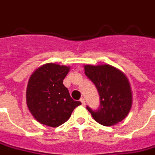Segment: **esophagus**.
<instances>
[{
	"label": "esophagus",
	"mask_w": 155,
	"mask_h": 155,
	"mask_svg": "<svg viewBox=\"0 0 155 155\" xmlns=\"http://www.w3.org/2000/svg\"><path fill=\"white\" fill-rule=\"evenodd\" d=\"M81 104H82V105H83V106H85V99H84V98H81Z\"/></svg>",
	"instance_id": "esophagus-1"
}]
</instances>
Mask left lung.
Returning <instances> with one entry per match:
<instances>
[{"instance_id":"obj_1","label":"left lung","mask_w":155,"mask_h":155,"mask_svg":"<svg viewBox=\"0 0 155 155\" xmlns=\"http://www.w3.org/2000/svg\"><path fill=\"white\" fill-rule=\"evenodd\" d=\"M85 74L96 85L101 105L97 111L87 107L93 118L103 126H113L128 115L133 104L130 83L127 75L110 64L84 65Z\"/></svg>"}]
</instances>
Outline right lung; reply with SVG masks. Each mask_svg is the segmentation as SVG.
Returning <instances> with one entry per match:
<instances>
[{
  "mask_svg": "<svg viewBox=\"0 0 155 155\" xmlns=\"http://www.w3.org/2000/svg\"><path fill=\"white\" fill-rule=\"evenodd\" d=\"M70 66L54 63L44 64L29 78L26 100L29 111L41 124L56 127L70 118L74 109L81 104L74 101L63 80Z\"/></svg>",
  "mask_w": 155,
  "mask_h": 155,
  "instance_id": "obj_1",
  "label": "right lung"
}]
</instances>
